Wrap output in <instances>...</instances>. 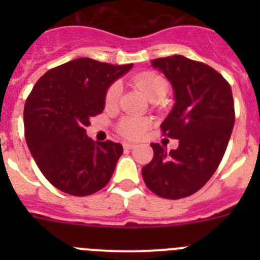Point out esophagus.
I'll return each mask as SVG.
<instances>
[{
    "instance_id": "obj_1",
    "label": "esophagus",
    "mask_w": 260,
    "mask_h": 260,
    "mask_svg": "<svg viewBox=\"0 0 260 260\" xmlns=\"http://www.w3.org/2000/svg\"><path fill=\"white\" fill-rule=\"evenodd\" d=\"M134 147H135L134 143H128V142H125V143H123V148H125V150H132V148H134Z\"/></svg>"
}]
</instances>
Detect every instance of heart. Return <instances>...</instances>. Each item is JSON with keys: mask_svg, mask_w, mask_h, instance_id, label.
<instances>
[{"mask_svg": "<svg viewBox=\"0 0 260 260\" xmlns=\"http://www.w3.org/2000/svg\"><path fill=\"white\" fill-rule=\"evenodd\" d=\"M133 82L153 102H160L169 92V83L162 75L155 71H143L133 78ZM121 96V87L118 83H112L105 92V105L114 107ZM150 126V119L144 117L125 116L117 123V132L127 139H139L147 127Z\"/></svg>", "mask_w": 260, "mask_h": 260, "instance_id": "1", "label": "heart"}]
</instances>
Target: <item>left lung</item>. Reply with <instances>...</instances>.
Masks as SVG:
<instances>
[{"mask_svg":"<svg viewBox=\"0 0 260 260\" xmlns=\"http://www.w3.org/2000/svg\"><path fill=\"white\" fill-rule=\"evenodd\" d=\"M174 89L176 104L161 123L164 137L178 139L177 150L151 143L153 158L142 168L147 187L165 199L201 190L219 167L234 125L231 84L203 62L183 56L152 59Z\"/></svg>","mask_w":260,"mask_h":260,"instance_id":"obj_1","label":"left lung"}]
</instances>
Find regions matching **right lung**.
Segmentation results:
<instances>
[{
  "label": "right lung",
  "mask_w": 260,
  "mask_h": 260,
  "mask_svg": "<svg viewBox=\"0 0 260 260\" xmlns=\"http://www.w3.org/2000/svg\"><path fill=\"white\" fill-rule=\"evenodd\" d=\"M133 63L78 58L47 71L24 104V137L41 173L61 191L87 197L109 182L123 148L86 135L105 107L107 88Z\"/></svg>",
  "instance_id": "add662e5"
}]
</instances>
